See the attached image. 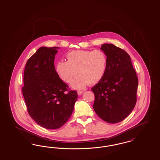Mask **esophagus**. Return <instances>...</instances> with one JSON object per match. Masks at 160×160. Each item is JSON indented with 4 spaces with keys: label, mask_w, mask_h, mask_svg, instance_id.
Masks as SVG:
<instances>
[{
    "label": "esophagus",
    "mask_w": 160,
    "mask_h": 160,
    "mask_svg": "<svg viewBox=\"0 0 160 160\" xmlns=\"http://www.w3.org/2000/svg\"><path fill=\"white\" fill-rule=\"evenodd\" d=\"M83 93V91H78V94L79 95H82Z\"/></svg>",
    "instance_id": "obj_1"
}]
</instances>
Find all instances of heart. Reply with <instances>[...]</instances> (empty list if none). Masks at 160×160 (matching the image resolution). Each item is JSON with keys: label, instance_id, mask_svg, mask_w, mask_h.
Here are the masks:
<instances>
[{"label": "heart", "instance_id": "heart-1", "mask_svg": "<svg viewBox=\"0 0 160 160\" xmlns=\"http://www.w3.org/2000/svg\"><path fill=\"white\" fill-rule=\"evenodd\" d=\"M67 61L56 63V71L61 79L66 83L73 80L74 89H83L86 85L95 84L104 77L107 67V58L100 50H74L67 54Z\"/></svg>", "mask_w": 160, "mask_h": 160}]
</instances>
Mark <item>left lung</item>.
Segmentation results:
<instances>
[{
	"instance_id": "1",
	"label": "left lung",
	"mask_w": 160,
	"mask_h": 160,
	"mask_svg": "<svg viewBox=\"0 0 160 160\" xmlns=\"http://www.w3.org/2000/svg\"><path fill=\"white\" fill-rule=\"evenodd\" d=\"M101 49L107 58L104 77L91 89L95 95L93 108L105 122H121L129 115L137 101L138 78L129 54L111 44Z\"/></svg>"
}]
</instances>
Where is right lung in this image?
<instances>
[{
  "instance_id": "1",
  "label": "right lung",
  "mask_w": 160,
  "mask_h": 160,
  "mask_svg": "<svg viewBox=\"0 0 160 160\" xmlns=\"http://www.w3.org/2000/svg\"><path fill=\"white\" fill-rule=\"evenodd\" d=\"M59 47H40L28 59L24 71L23 97L31 118L42 127L58 129L68 121L78 95L69 91L55 70Z\"/></svg>"
}]
</instances>
